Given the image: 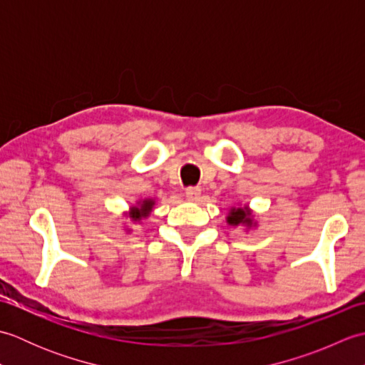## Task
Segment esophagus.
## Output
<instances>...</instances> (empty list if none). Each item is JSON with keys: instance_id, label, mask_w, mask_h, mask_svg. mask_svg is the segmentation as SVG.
Returning a JSON list of instances; mask_svg holds the SVG:
<instances>
[{"instance_id": "1", "label": "esophagus", "mask_w": 365, "mask_h": 365, "mask_svg": "<svg viewBox=\"0 0 365 365\" xmlns=\"http://www.w3.org/2000/svg\"><path fill=\"white\" fill-rule=\"evenodd\" d=\"M185 195H187V197L190 200H192V202H197V200L200 199V188L190 187V188H187V191H185Z\"/></svg>"}]
</instances>
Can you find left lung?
<instances>
[{"label": "left lung", "mask_w": 365, "mask_h": 365, "mask_svg": "<svg viewBox=\"0 0 365 365\" xmlns=\"http://www.w3.org/2000/svg\"><path fill=\"white\" fill-rule=\"evenodd\" d=\"M226 222L232 227H242L245 232L257 229V221L254 220V213L250 205L237 204L230 207V210L226 216Z\"/></svg>", "instance_id": "8db88e82"}]
</instances>
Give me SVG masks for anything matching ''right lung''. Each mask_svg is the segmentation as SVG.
<instances>
[{
	"instance_id": "1",
	"label": "right lung",
	"mask_w": 365,
	"mask_h": 365,
	"mask_svg": "<svg viewBox=\"0 0 365 365\" xmlns=\"http://www.w3.org/2000/svg\"><path fill=\"white\" fill-rule=\"evenodd\" d=\"M155 208V197H145V199H138L135 205H130L128 212L123 213L122 216H125V218L130 220V224H141L143 220L149 218V216L152 215ZM127 232V234H130L131 232V227H125L123 229Z\"/></svg>"
}]
</instances>
